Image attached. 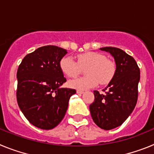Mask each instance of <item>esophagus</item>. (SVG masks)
<instances>
[{
	"label": "esophagus",
	"instance_id": "1",
	"mask_svg": "<svg viewBox=\"0 0 154 154\" xmlns=\"http://www.w3.org/2000/svg\"><path fill=\"white\" fill-rule=\"evenodd\" d=\"M77 93H78V94H82V93H84V91H82V90H77Z\"/></svg>",
	"mask_w": 154,
	"mask_h": 154
}]
</instances>
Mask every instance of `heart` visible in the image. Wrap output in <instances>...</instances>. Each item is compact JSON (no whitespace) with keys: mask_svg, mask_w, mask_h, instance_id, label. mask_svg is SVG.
Segmentation results:
<instances>
[{"mask_svg":"<svg viewBox=\"0 0 154 154\" xmlns=\"http://www.w3.org/2000/svg\"><path fill=\"white\" fill-rule=\"evenodd\" d=\"M76 58L77 62L71 57L65 56L59 62L61 71L69 78L76 77L81 72L82 69L86 67L84 70L86 75L68 82L71 88L87 89L97 85L99 82L101 85H106L115 76L116 64L102 53L87 51L77 55Z\"/></svg>","mask_w":154,"mask_h":154,"instance_id":"1","label":"heart"}]
</instances>
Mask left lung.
Here are the masks:
<instances>
[{
  "instance_id": "8db88e82",
  "label": "left lung",
  "mask_w": 154,
  "mask_h": 154,
  "mask_svg": "<svg viewBox=\"0 0 154 154\" xmlns=\"http://www.w3.org/2000/svg\"><path fill=\"white\" fill-rule=\"evenodd\" d=\"M114 57L116 71L105 94L94 91L95 99L89 106L94 123L99 127L109 130L123 124L131 114L138 99V83L140 71L132 56L120 48L105 47Z\"/></svg>"
}]
</instances>
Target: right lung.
Listing matches in <instances>:
<instances>
[{
  "instance_id": "add662e5",
  "label": "right lung",
  "mask_w": 154,
  "mask_h": 154,
  "mask_svg": "<svg viewBox=\"0 0 154 154\" xmlns=\"http://www.w3.org/2000/svg\"><path fill=\"white\" fill-rule=\"evenodd\" d=\"M67 53L55 45L38 48L23 58L17 72L16 96L20 109L32 125L51 130L67 111L73 89L60 88L66 82L59 62Z\"/></svg>"
}]
</instances>
